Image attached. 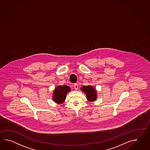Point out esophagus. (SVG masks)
<instances>
[{
	"label": "esophagus",
	"mask_w": 150,
	"mask_h": 150,
	"mask_svg": "<svg viewBox=\"0 0 150 150\" xmlns=\"http://www.w3.org/2000/svg\"><path fill=\"white\" fill-rule=\"evenodd\" d=\"M74 87L75 89H76V90H77V89H78V84H76V83H75V84H74Z\"/></svg>",
	"instance_id": "1"
}]
</instances>
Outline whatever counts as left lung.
Listing matches in <instances>:
<instances>
[{"label": "left lung", "mask_w": 150, "mask_h": 150, "mask_svg": "<svg viewBox=\"0 0 150 150\" xmlns=\"http://www.w3.org/2000/svg\"><path fill=\"white\" fill-rule=\"evenodd\" d=\"M81 91H84L86 95V98L88 101L90 102H93L97 98V93L95 88L91 86H83L81 88Z\"/></svg>", "instance_id": "8db88e82"}]
</instances>
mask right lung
Returning a JSON list of instances; mask_svg holds the SVG:
<instances>
[{
	"label": "right lung",
	"mask_w": 150,
	"mask_h": 150,
	"mask_svg": "<svg viewBox=\"0 0 150 150\" xmlns=\"http://www.w3.org/2000/svg\"><path fill=\"white\" fill-rule=\"evenodd\" d=\"M70 88L67 85L59 86L54 91L52 99L56 103L61 104L65 101L67 93L70 91Z\"/></svg>",
	"instance_id": "add662e5"
}]
</instances>
